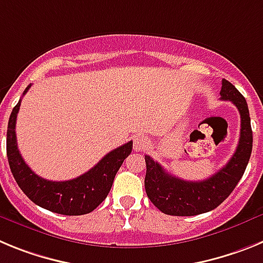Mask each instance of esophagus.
<instances>
[{"label": "esophagus", "mask_w": 263, "mask_h": 263, "mask_svg": "<svg viewBox=\"0 0 263 263\" xmlns=\"http://www.w3.org/2000/svg\"><path fill=\"white\" fill-rule=\"evenodd\" d=\"M146 146H147V139L143 136H137L136 138H134L133 147L136 152H142V150L146 148Z\"/></svg>", "instance_id": "34e87169"}]
</instances>
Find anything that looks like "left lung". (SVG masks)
<instances>
[{"instance_id":"left-lung-1","label":"left lung","mask_w":263,"mask_h":263,"mask_svg":"<svg viewBox=\"0 0 263 263\" xmlns=\"http://www.w3.org/2000/svg\"><path fill=\"white\" fill-rule=\"evenodd\" d=\"M220 100L232 101L240 111V141L233 157L215 175L201 182H188L171 174L152 157L145 155V188L152 203L166 215L195 216L210 212L227 199L240 182L249 163L253 147V132L248 104L232 83L222 79Z\"/></svg>"}]
</instances>
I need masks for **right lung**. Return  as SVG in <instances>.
Wrapping results in <instances>:
<instances>
[{
	"instance_id": "add662e5",
	"label": "right lung",
	"mask_w": 263,
	"mask_h": 263,
	"mask_svg": "<svg viewBox=\"0 0 263 263\" xmlns=\"http://www.w3.org/2000/svg\"><path fill=\"white\" fill-rule=\"evenodd\" d=\"M31 84L25 89L26 95ZM21 100L11 110L6 133V154L11 174L23 194L36 205L66 216L92 212L105 200L121 164L129 157L133 142L125 143L108 153L99 163L83 175L64 182H52L36 175L23 160L17 146L15 121Z\"/></svg>"
}]
</instances>
